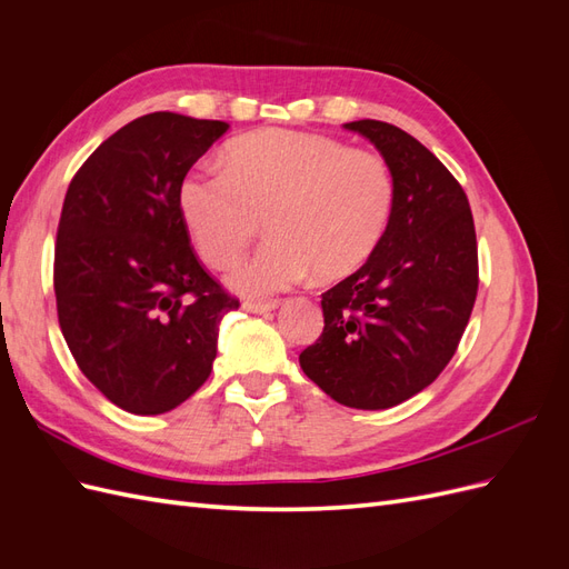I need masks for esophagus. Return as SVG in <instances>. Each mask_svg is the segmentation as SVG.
Wrapping results in <instances>:
<instances>
[{
  "label": "esophagus",
  "instance_id": "obj_1",
  "mask_svg": "<svg viewBox=\"0 0 569 569\" xmlns=\"http://www.w3.org/2000/svg\"><path fill=\"white\" fill-rule=\"evenodd\" d=\"M244 308L251 313H268V311H274V308H278V301H247Z\"/></svg>",
  "mask_w": 569,
  "mask_h": 569
}]
</instances>
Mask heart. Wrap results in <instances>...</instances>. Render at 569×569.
Instances as JSON below:
<instances>
[{
    "mask_svg": "<svg viewBox=\"0 0 569 569\" xmlns=\"http://www.w3.org/2000/svg\"><path fill=\"white\" fill-rule=\"evenodd\" d=\"M178 203L201 258L220 270L268 218L270 239L230 274L237 291L261 297L311 272L339 280L363 266L389 230L396 178L377 151L268 128L234 140L228 168L189 170Z\"/></svg>",
    "mask_w": 569,
    "mask_h": 569,
    "instance_id": "1",
    "label": "heart"
}]
</instances>
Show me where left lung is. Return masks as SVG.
<instances>
[{
  "mask_svg": "<svg viewBox=\"0 0 569 569\" xmlns=\"http://www.w3.org/2000/svg\"><path fill=\"white\" fill-rule=\"evenodd\" d=\"M347 128L389 161L396 206L382 244L322 295V335L299 363L337 403L382 410L453 358L477 299V234L468 194L416 137L370 118Z\"/></svg>",
  "mask_w": 569,
  "mask_h": 569,
  "instance_id": "left-lung-1",
  "label": "left lung"
}]
</instances>
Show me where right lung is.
<instances>
[{"label": "right lung", "mask_w": 569, "mask_h": 569, "mask_svg": "<svg viewBox=\"0 0 569 569\" xmlns=\"http://www.w3.org/2000/svg\"><path fill=\"white\" fill-rule=\"evenodd\" d=\"M226 130L147 113L68 184L54 247L59 327L82 375L134 416L173 410L209 380L218 325L239 306L189 244L178 203L182 178Z\"/></svg>", "instance_id": "add662e5"}]
</instances>
